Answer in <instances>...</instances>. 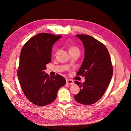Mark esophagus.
<instances>
[{"mask_svg":"<svg viewBox=\"0 0 131 131\" xmlns=\"http://www.w3.org/2000/svg\"><path fill=\"white\" fill-rule=\"evenodd\" d=\"M66 84L70 85H73L74 84V82L71 80H66Z\"/></svg>","mask_w":131,"mask_h":131,"instance_id":"34e87169","label":"esophagus"}]
</instances>
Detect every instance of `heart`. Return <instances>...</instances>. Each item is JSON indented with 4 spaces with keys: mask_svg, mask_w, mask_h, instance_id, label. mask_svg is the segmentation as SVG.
<instances>
[{
    "mask_svg": "<svg viewBox=\"0 0 131 131\" xmlns=\"http://www.w3.org/2000/svg\"><path fill=\"white\" fill-rule=\"evenodd\" d=\"M69 52H74V51L80 52L79 49L76 46H74V45H71V46H70L69 48ZM57 51H58V50H57L56 53L57 52Z\"/></svg>",
    "mask_w": 131,
    "mask_h": 131,
    "instance_id": "b5f03b06",
    "label": "heart"
}]
</instances>
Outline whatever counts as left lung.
<instances>
[{"instance_id": "8db88e82", "label": "left lung", "mask_w": 131, "mask_h": 131, "mask_svg": "<svg viewBox=\"0 0 131 131\" xmlns=\"http://www.w3.org/2000/svg\"><path fill=\"white\" fill-rule=\"evenodd\" d=\"M85 47V58L77 75L85 77L84 83L75 81L80 88L74 95L78 103L90 105L96 103L104 94L111 82L113 66L109 52L106 46L87 35H77Z\"/></svg>"}]
</instances>
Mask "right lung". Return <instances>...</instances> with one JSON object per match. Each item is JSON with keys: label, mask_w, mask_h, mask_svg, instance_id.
<instances>
[{"label": "right lung", "mask_w": 131, "mask_h": 131, "mask_svg": "<svg viewBox=\"0 0 131 131\" xmlns=\"http://www.w3.org/2000/svg\"><path fill=\"white\" fill-rule=\"evenodd\" d=\"M62 36L40 33L28 40L21 50L17 75L22 90L32 104L44 106L53 102L58 90L66 83L59 74L45 73L51 60V48Z\"/></svg>", "instance_id": "1"}]
</instances>
